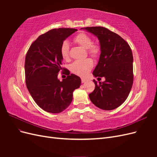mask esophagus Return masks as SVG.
<instances>
[{
  "label": "esophagus",
  "instance_id": "obj_1",
  "mask_svg": "<svg viewBox=\"0 0 157 157\" xmlns=\"http://www.w3.org/2000/svg\"><path fill=\"white\" fill-rule=\"evenodd\" d=\"M86 81V79L85 78H81V82H82V83H84V82H85Z\"/></svg>",
  "mask_w": 157,
  "mask_h": 157
}]
</instances>
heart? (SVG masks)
I'll list each match as a JSON object with an SVG mask.
<instances>
[{
  "instance_id": "heart-1",
  "label": "heart",
  "mask_w": 157,
  "mask_h": 157,
  "mask_svg": "<svg viewBox=\"0 0 157 157\" xmlns=\"http://www.w3.org/2000/svg\"><path fill=\"white\" fill-rule=\"evenodd\" d=\"M75 43L86 49L87 53L94 58L100 54L101 49L99 45L93 43L92 38L85 33H80L73 39ZM60 53L65 60L69 59V44L67 41H63L60 47ZM93 61L90 58L76 60L70 65L69 69L73 73L84 77L86 75L93 67Z\"/></svg>"
}]
</instances>
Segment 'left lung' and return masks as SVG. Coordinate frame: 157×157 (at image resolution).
Segmentation results:
<instances>
[{
  "instance_id": "1",
  "label": "left lung",
  "mask_w": 157,
  "mask_h": 157,
  "mask_svg": "<svg viewBox=\"0 0 157 157\" xmlns=\"http://www.w3.org/2000/svg\"><path fill=\"white\" fill-rule=\"evenodd\" d=\"M96 36L101 54L93 71L95 77H105L98 83L89 98L95 105L103 110H113L127 99L134 81L133 55L128 42L117 33L103 27L81 28Z\"/></svg>"
}]
</instances>
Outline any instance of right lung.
<instances>
[{
	"label": "right lung",
	"instance_id": "1",
	"mask_svg": "<svg viewBox=\"0 0 157 157\" xmlns=\"http://www.w3.org/2000/svg\"><path fill=\"white\" fill-rule=\"evenodd\" d=\"M77 29H54L40 35L33 42L25 56L26 86L35 103L44 111L59 113L72 102L73 93L80 87L81 79L74 74L62 81L58 78L62 69L60 47L62 42Z\"/></svg>",
	"mask_w": 157,
	"mask_h": 157
}]
</instances>
